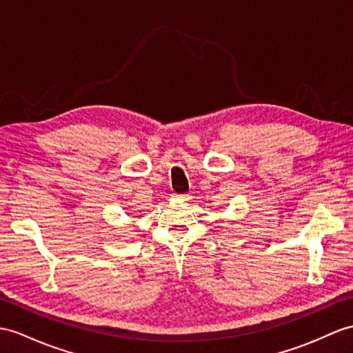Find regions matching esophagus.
I'll return each instance as SVG.
<instances>
[{
  "mask_svg": "<svg viewBox=\"0 0 353 353\" xmlns=\"http://www.w3.org/2000/svg\"><path fill=\"white\" fill-rule=\"evenodd\" d=\"M174 197L176 201H179V202H185V201H190L192 199V196L190 194H174Z\"/></svg>",
  "mask_w": 353,
  "mask_h": 353,
  "instance_id": "obj_1",
  "label": "esophagus"
}]
</instances>
